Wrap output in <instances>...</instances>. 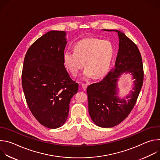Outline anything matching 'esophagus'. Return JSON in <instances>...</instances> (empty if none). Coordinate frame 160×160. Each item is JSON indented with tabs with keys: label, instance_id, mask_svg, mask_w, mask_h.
Returning a JSON list of instances; mask_svg holds the SVG:
<instances>
[{
	"label": "esophagus",
	"instance_id": "34e87169",
	"mask_svg": "<svg viewBox=\"0 0 160 160\" xmlns=\"http://www.w3.org/2000/svg\"><path fill=\"white\" fill-rule=\"evenodd\" d=\"M81 85H82V88H83L84 90H85L87 89V85L86 84H85V83H82Z\"/></svg>",
	"mask_w": 160,
	"mask_h": 160
}]
</instances>
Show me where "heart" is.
Returning a JSON list of instances; mask_svg holds the SVG:
<instances>
[{"label":"heart","mask_w":160,"mask_h":160,"mask_svg":"<svg viewBox=\"0 0 160 160\" xmlns=\"http://www.w3.org/2000/svg\"><path fill=\"white\" fill-rule=\"evenodd\" d=\"M74 52L66 51L63 54V63L73 75H77L85 66L82 78L83 80L94 76L95 78L103 77L108 72L113 56L112 45L106 40L86 38L74 45Z\"/></svg>","instance_id":"heart-1"}]
</instances>
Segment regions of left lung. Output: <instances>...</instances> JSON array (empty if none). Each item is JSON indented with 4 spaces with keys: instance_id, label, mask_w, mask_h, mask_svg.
Listing matches in <instances>:
<instances>
[{
    "instance_id": "obj_1",
    "label": "left lung",
    "mask_w": 160,
    "mask_h": 160,
    "mask_svg": "<svg viewBox=\"0 0 160 160\" xmlns=\"http://www.w3.org/2000/svg\"><path fill=\"white\" fill-rule=\"evenodd\" d=\"M119 49L115 68L104 78L87 88L88 112L98 127L110 128L123 122L132 110L143 83L144 72L142 58L137 45L123 32L117 30ZM130 73L134 80L132 90L126 97H120L118 82L121 75Z\"/></svg>"
}]
</instances>
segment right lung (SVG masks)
<instances>
[{
	"mask_svg": "<svg viewBox=\"0 0 160 160\" xmlns=\"http://www.w3.org/2000/svg\"><path fill=\"white\" fill-rule=\"evenodd\" d=\"M66 36V32L52 30L38 38L28 49L22 67V87L28 108L49 128L64 124L71 99L78 90L63 63Z\"/></svg>",
	"mask_w": 160,
	"mask_h": 160,
	"instance_id": "1",
	"label": "right lung"
}]
</instances>
